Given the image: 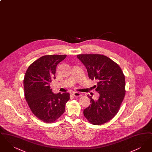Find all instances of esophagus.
<instances>
[{"instance_id": "esophagus-1", "label": "esophagus", "mask_w": 152, "mask_h": 152, "mask_svg": "<svg viewBox=\"0 0 152 152\" xmlns=\"http://www.w3.org/2000/svg\"><path fill=\"white\" fill-rule=\"evenodd\" d=\"M72 94L75 96V97H80L81 96V94H80V93L79 92H73L72 93Z\"/></svg>"}]
</instances>
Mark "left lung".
<instances>
[{"label": "left lung", "instance_id": "left-lung-1", "mask_svg": "<svg viewBox=\"0 0 152 152\" xmlns=\"http://www.w3.org/2000/svg\"><path fill=\"white\" fill-rule=\"evenodd\" d=\"M77 58L85 65L89 78L97 81L94 100L88 95L91 104L84 110L90 123L99 125L112 120L118 113L125 95V76L121 68L108 57L99 54H81Z\"/></svg>", "mask_w": 152, "mask_h": 152}]
</instances>
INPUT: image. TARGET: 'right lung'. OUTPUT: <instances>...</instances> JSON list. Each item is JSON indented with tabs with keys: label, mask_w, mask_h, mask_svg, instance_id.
Returning a JSON list of instances; mask_svg holds the SVG:
<instances>
[{
	"label": "right lung",
	"mask_w": 152,
	"mask_h": 152,
	"mask_svg": "<svg viewBox=\"0 0 152 152\" xmlns=\"http://www.w3.org/2000/svg\"><path fill=\"white\" fill-rule=\"evenodd\" d=\"M66 55H45L28 68L23 80L24 96L31 110L45 123L55 121L65 112L68 93L52 92L50 83L55 79L56 66Z\"/></svg>",
	"instance_id": "obj_1"
}]
</instances>
